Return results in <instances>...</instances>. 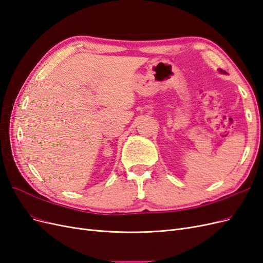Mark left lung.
<instances>
[{"mask_svg": "<svg viewBox=\"0 0 263 263\" xmlns=\"http://www.w3.org/2000/svg\"><path fill=\"white\" fill-rule=\"evenodd\" d=\"M220 71H221V70H220Z\"/></svg>", "mask_w": 263, "mask_h": 263, "instance_id": "8db88e82", "label": "left lung"}]
</instances>
